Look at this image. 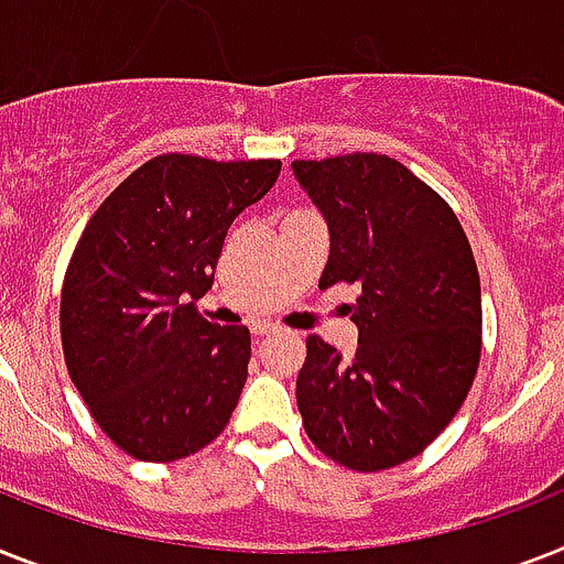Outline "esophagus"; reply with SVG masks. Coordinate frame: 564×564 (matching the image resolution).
<instances>
[{"mask_svg": "<svg viewBox=\"0 0 564 564\" xmlns=\"http://www.w3.org/2000/svg\"><path fill=\"white\" fill-rule=\"evenodd\" d=\"M274 333H281V327H274V324H254V336H274Z\"/></svg>", "mask_w": 564, "mask_h": 564, "instance_id": "34e87169", "label": "esophagus"}]
</instances>
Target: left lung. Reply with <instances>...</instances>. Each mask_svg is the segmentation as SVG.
<instances>
[{
    "mask_svg": "<svg viewBox=\"0 0 564 564\" xmlns=\"http://www.w3.org/2000/svg\"><path fill=\"white\" fill-rule=\"evenodd\" d=\"M322 210L329 258L318 286L356 283L359 347L306 338L295 400L306 437L336 464L379 473L452 423L480 359V281L455 210L397 159L292 162Z\"/></svg>",
    "mask_w": 564,
    "mask_h": 564,
    "instance_id": "8db88e82",
    "label": "left lung"
}]
</instances>
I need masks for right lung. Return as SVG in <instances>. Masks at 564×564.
Here are the masks:
<instances>
[{"label":"right lung","instance_id":"obj_1","mask_svg":"<svg viewBox=\"0 0 564 564\" xmlns=\"http://www.w3.org/2000/svg\"><path fill=\"white\" fill-rule=\"evenodd\" d=\"M278 173V159L155 155L84 228L63 281V354L95 423L127 455L171 464L228 425L251 336L205 322L194 301L214 283L231 223Z\"/></svg>","mask_w":564,"mask_h":564}]
</instances>
